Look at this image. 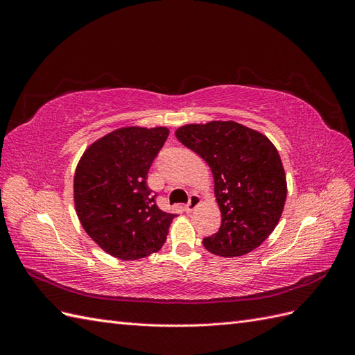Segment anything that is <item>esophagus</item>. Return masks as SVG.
Segmentation results:
<instances>
[{"label": "esophagus", "mask_w": 355, "mask_h": 355, "mask_svg": "<svg viewBox=\"0 0 355 355\" xmlns=\"http://www.w3.org/2000/svg\"><path fill=\"white\" fill-rule=\"evenodd\" d=\"M198 204H200V197L197 194H191L189 201L187 202V206H185V210L189 213V211L194 210L198 206Z\"/></svg>", "instance_id": "1"}]
</instances>
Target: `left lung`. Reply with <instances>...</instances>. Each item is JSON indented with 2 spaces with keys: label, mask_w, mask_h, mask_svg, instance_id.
Returning <instances> with one entry per match:
<instances>
[{
  "label": "left lung",
  "mask_w": 355,
  "mask_h": 355,
  "mask_svg": "<svg viewBox=\"0 0 355 355\" xmlns=\"http://www.w3.org/2000/svg\"><path fill=\"white\" fill-rule=\"evenodd\" d=\"M175 135L213 173L222 223L202 240L204 247L223 257L259 247L275 230L287 197L283 163L272 142L235 121L187 124Z\"/></svg>",
  "instance_id": "obj_1"
}]
</instances>
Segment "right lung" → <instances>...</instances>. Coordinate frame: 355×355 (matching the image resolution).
<instances>
[{"mask_svg": "<svg viewBox=\"0 0 355 355\" xmlns=\"http://www.w3.org/2000/svg\"><path fill=\"white\" fill-rule=\"evenodd\" d=\"M167 136V127L118 128L85 149L75 170L73 202L83 228L118 259H141L166 243L176 214L157 206L146 179Z\"/></svg>", "mask_w": 355, "mask_h": 355, "instance_id": "right-lung-1", "label": "right lung"}]
</instances>
